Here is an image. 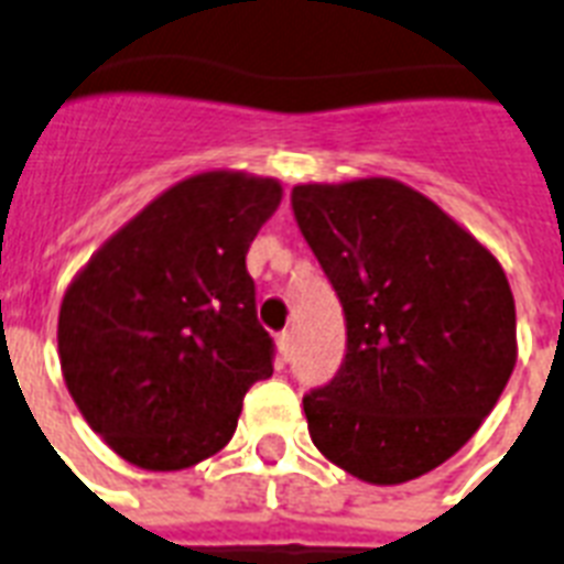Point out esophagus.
Wrapping results in <instances>:
<instances>
[{
  "label": "esophagus",
  "instance_id": "1",
  "mask_svg": "<svg viewBox=\"0 0 564 564\" xmlns=\"http://www.w3.org/2000/svg\"><path fill=\"white\" fill-rule=\"evenodd\" d=\"M291 349H294V337H291V332H279V335H276V352H279V360H282V364L291 358Z\"/></svg>",
  "mask_w": 564,
  "mask_h": 564
}]
</instances>
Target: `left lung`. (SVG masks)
<instances>
[{
    "label": "left lung",
    "instance_id": "left-lung-1",
    "mask_svg": "<svg viewBox=\"0 0 564 564\" xmlns=\"http://www.w3.org/2000/svg\"><path fill=\"white\" fill-rule=\"evenodd\" d=\"M291 206L346 317L344 364L303 399L311 440L367 484L427 475L475 436L516 367L501 261L399 180L303 183Z\"/></svg>",
    "mask_w": 564,
    "mask_h": 564
}]
</instances>
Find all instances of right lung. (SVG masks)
<instances>
[{"instance_id": "right-lung-1", "label": "right lung", "mask_w": 564, "mask_h": 564, "mask_svg": "<svg viewBox=\"0 0 564 564\" xmlns=\"http://www.w3.org/2000/svg\"><path fill=\"white\" fill-rule=\"evenodd\" d=\"M282 183L204 171L165 188L72 279L57 317L63 381L89 427L148 471L232 440L245 393L273 376L247 250Z\"/></svg>"}]
</instances>
